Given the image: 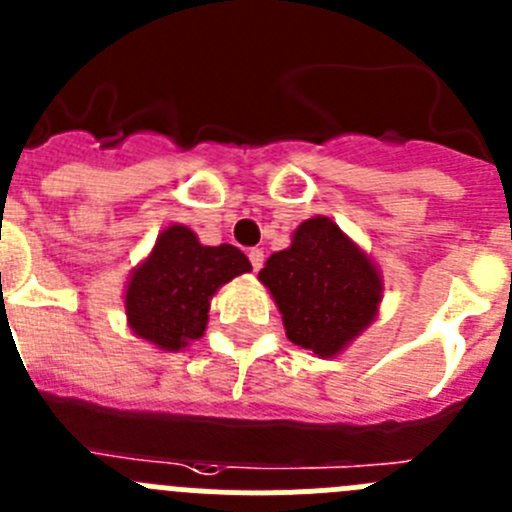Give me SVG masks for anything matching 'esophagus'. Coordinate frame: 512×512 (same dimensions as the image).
<instances>
[{"label": "esophagus", "instance_id": "esophagus-1", "mask_svg": "<svg viewBox=\"0 0 512 512\" xmlns=\"http://www.w3.org/2000/svg\"><path fill=\"white\" fill-rule=\"evenodd\" d=\"M247 257H250V262H252V270H260L262 267V262H265V252L260 250V247H252L250 252H247Z\"/></svg>", "mask_w": 512, "mask_h": 512}]
</instances>
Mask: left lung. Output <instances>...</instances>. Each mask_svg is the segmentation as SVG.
Instances as JSON below:
<instances>
[{
    "label": "left lung",
    "instance_id": "left-lung-1",
    "mask_svg": "<svg viewBox=\"0 0 512 512\" xmlns=\"http://www.w3.org/2000/svg\"><path fill=\"white\" fill-rule=\"evenodd\" d=\"M285 331L295 346L336 356L374 321L381 280L369 257L336 222L315 217L300 224L293 245L270 255L260 270Z\"/></svg>",
    "mask_w": 512,
    "mask_h": 512
}]
</instances>
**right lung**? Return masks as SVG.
<instances>
[{"instance_id": "obj_1", "label": "right lung", "mask_w": 512, "mask_h": 512, "mask_svg": "<svg viewBox=\"0 0 512 512\" xmlns=\"http://www.w3.org/2000/svg\"><path fill=\"white\" fill-rule=\"evenodd\" d=\"M250 270V260L237 247H204L189 227L174 224L133 272L126 290L128 323L136 336L164 351H179L204 333L209 300L219 285Z\"/></svg>"}]
</instances>
